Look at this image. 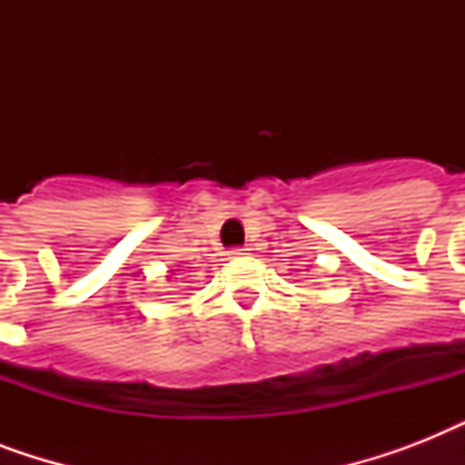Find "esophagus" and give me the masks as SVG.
I'll list each match as a JSON object with an SVG mask.
<instances>
[{
    "label": "esophagus",
    "instance_id": "34e87169",
    "mask_svg": "<svg viewBox=\"0 0 465 465\" xmlns=\"http://www.w3.org/2000/svg\"><path fill=\"white\" fill-rule=\"evenodd\" d=\"M248 251H251L248 246H239V248H232L229 255H232V258H241V255H248Z\"/></svg>",
    "mask_w": 465,
    "mask_h": 465
}]
</instances>
